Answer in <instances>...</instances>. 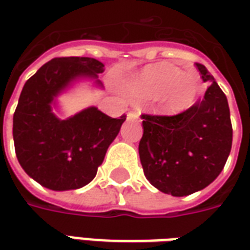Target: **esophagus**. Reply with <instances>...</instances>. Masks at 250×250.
Here are the masks:
<instances>
[{
  "label": "esophagus",
  "mask_w": 250,
  "mask_h": 250,
  "mask_svg": "<svg viewBox=\"0 0 250 250\" xmlns=\"http://www.w3.org/2000/svg\"><path fill=\"white\" fill-rule=\"evenodd\" d=\"M139 112H138V111H131V112H128V114H127V118H128V119H138V118H139Z\"/></svg>",
  "instance_id": "esophagus-1"
}]
</instances>
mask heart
Returning a JSON list of instances; mask_svg holds the SVG:
<instances>
[{
	"label": "heart",
	"mask_w": 250,
	"mask_h": 250,
	"mask_svg": "<svg viewBox=\"0 0 250 250\" xmlns=\"http://www.w3.org/2000/svg\"><path fill=\"white\" fill-rule=\"evenodd\" d=\"M127 88L135 98L154 99L159 111L181 114L198 98L199 83L190 75L168 64H151L131 77Z\"/></svg>",
	"instance_id": "obj_1"
}]
</instances>
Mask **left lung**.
Listing matches in <instances>:
<instances>
[{
  "instance_id": "obj_1",
  "label": "left lung",
  "mask_w": 250,
  "mask_h": 250,
  "mask_svg": "<svg viewBox=\"0 0 250 250\" xmlns=\"http://www.w3.org/2000/svg\"><path fill=\"white\" fill-rule=\"evenodd\" d=\"M209 83L204 99L174 116L142 115L139 157L148 182L165 194L184 197L214 181L230 154V111L225 93L206 66L195 62Z\"/></svg>"
}]
</instances>
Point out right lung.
Masks as SVG:
<instances>
[{
	"instance_id": "obj_1",
	"label": "right lung",
	"mask_w": 250,
	"mask_h": 250,
	"mask_svg": "<svg viewBox=\"0 0 250 250\" xmlns=\"http://www.w3.org/2000/svg\"><path fill=\"white\" fill-rule=\"evenodd\" d=\"M104 64L91 57H57L41 66L20 95L13 115V141L21 167L41 186L55 191L88 185L119 134L125 115L114 119L88 107L66 119L55 112L56 98L80 79H92Z\"/></svg>"
}]
</instances>
